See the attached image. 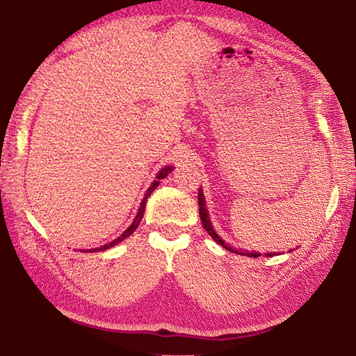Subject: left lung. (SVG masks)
Instances as JSON below:
<instances>
[{
	"label": "left lung",
	"mask_w": 356,
	"mask_h": 356,
	"mask_svg": "<svg viewBox=\"0 0 356 356\" xmlns=\"http://www.w3.org/2000/svg\"><path fill=\"white\" fill-rule=\"evenodd\" d=\"M198 208H200L198 211H200L202 225H203L206 232H208V234L211 235V238L213 239V241L218 243L221 247H225L226 250L234 252V253H236V254L249 256V258H258V256H261V253H258V252H245V250H243V249H234L232 245L225 243V239H222V238L216 232V229H213V226H212V221H211V218H209V212H208V209H206L204 194H203L202 189H198ZM290 252H293V250H290ZM276 254H279V253H266V256H276Z\"/></svg>",
	"instance_id": "8db88e82"
}]
</instances>
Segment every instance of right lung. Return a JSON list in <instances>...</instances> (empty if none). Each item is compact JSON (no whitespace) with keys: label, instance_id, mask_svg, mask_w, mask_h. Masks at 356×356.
<instances>
[{"label":"right lung","instance_id":"right-lung-1","mask_svg":"<svg viewBox=\"0 0 356 356\" xmlns=\"http://www.w3.org/2000/svg\"><path fill=\"white\" fill-rule=\"evenodd\" d=\"M172 168H175V167H165V168H162V170L158 172V175H156V180H153V184L150 185V188L147 189V193H145V195H144V198H143V202H140V204H139V209H138V212H136V217L134 218V222H131V225H130L126 230H124V232H122L117 239H113L112 243H107V244H104V245H102V247H97V249H89L88 252H100V250H107V249H111V247H113V245H117L118 243H121L122 239H126L127 236H130L131 234H134L135 230L138 229L140 220H143V217H144L147 198L150 197V194L154 191V189L159 186L161 180L168 176V172H171V171H172ZM81 252H85V250H81Z\"/></svg>","mask_w":356,"mask_h":356}]
</instances>
